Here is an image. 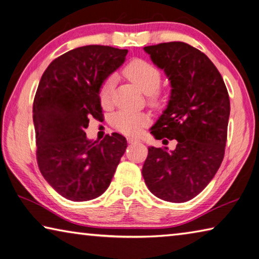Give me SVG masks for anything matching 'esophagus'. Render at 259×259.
<instances>
[{
    "label": "esophagus",
    "instance_id": "34e87169",
    "mask_svg": "<svg viewBox=\"0 0 259 259\" xmlns=\"http://www.w3.org/2000/svg\"><path fill=\"white\" fill-rule=\"evenodd\" d=\"M127 141H128V143H134V142H140V140L137 138H127Z\"/></svg>",
    "mask_w": 259,
    "mask_h": 259
}]
</instances>
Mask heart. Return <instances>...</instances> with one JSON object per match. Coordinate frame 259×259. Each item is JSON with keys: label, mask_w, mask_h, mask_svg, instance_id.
Segmentation results:
<instances>
[{"label": "heart", "mask_w": 259, "mask_h": 259, "mask_svg": "<svg viewBox=\"0 0 259 259\" xmlns=\"http://www.w3.org/2000/svg\"><path fill=\"white\" fill-rule=\"evenodd\" d=\"M122 74L133 82L140 91L147 94L148 102L152 105H158L162 102L163 93L160 91L162 74L160 71L151 63L145 59H133L127 64ZM113 92V79L107 78L100 88V101L103 107L111 104ZM111 125L118 132L125 135H137L149 119L145 113L130 111H118L111 117Z\"/></svg>", "instance_id": "obj_1"}]
</instances>
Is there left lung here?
Here are the masks:
<instances>
[{
    "mask_svg": "<svg viewBox=\"0 0 259 259\" xmlns=\"http://www.w3.org/2000/svg\"><path fill=\"white\" fill-rule=\"evenodd\" d=\"M171 81L167 108L151 127L176 149L148 148L142 176L160 200H192L212 180L225 155L231 104L222 74L205 54L180 41L145 47Z\"/></svg>",
    "mask_w": 259,
    "mask_h": 259,
    "instance_id": "obj_1",
    "label": "left lung"
}]
</instances>
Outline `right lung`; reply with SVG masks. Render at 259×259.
I'll list each match as a JSON object with an SVG mask.
<instances>
[{"mask_svg": "<svg viewBox=\"0 0 259 259\" xmlns=\"http://www.w3.org/2000/svg\"><path fill=\"white\" fill-rule=\"evenodd\" d=\"M127 49L84 46L55 58L33 102L36 160L48 184L74 202L99 197L109 187L127 142L121 134L92 142L84 130L102 114L100 88L125 61Z\"/></svg>", "mask_w": 259, "mask_h": 259, "instance_id": "add662e5", "label": "right lung"}]
</instances>
